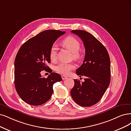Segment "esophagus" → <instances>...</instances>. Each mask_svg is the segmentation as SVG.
I'll list each match as a JSON object with an SVG mask.
<instances>
[{
	"label": "esophagus",
	"mask_w": 131,
	"mask_h": 131,
	"mask_svg": "<svg viewBox=\"0 0 131 131\" xmlns=\"http://www.w3.org/2000/svg\"><path fill=\"white\" fill-rule=\"evenodd\" d=\"M61 77H62V80H65V79H67V77H66L65 75H61Z\"/></svg>",
	"instance_id": "obj_1"
}]
</instances>
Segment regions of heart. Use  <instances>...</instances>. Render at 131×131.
<instances>
[{"instance_id":"heart-1","label":"heart","mask_w":131,"mask_h":131,"mask_svg":"<svg viewBox=\"0 0 131 131\" xmlns=\"http://www.w3.org/2000/svg\"><path fill=\"white\" fill-rule=\"evenodd\" d=\"M62 44L73 53V57L75 59H78L80 56L79 50L80 48V43L77 39L72 36L66 37L62 41ZM57 47L56 43L52 45L50 51V57L52 60H55L57 58ZM74 65L71 63L61 62L55 67V70L57 73L67 75L72 70L74 69Z\"/></svg>"}]
</instances>
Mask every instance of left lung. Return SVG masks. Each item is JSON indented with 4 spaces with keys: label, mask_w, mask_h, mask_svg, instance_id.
Returning <instances> with one entry per match:
<instances>
[{
    "label": "left lung",
    "mask_w": 131,
    "mask_h": 131,
    "mask_svg": "<svg viewBox=\"0 0 131 131\" xmlns=\"http://www.w3.org/2000/svg\"><path fill=\"white\" fill-rule=\"evenodd\" d=\"M83 40L85 56L83 64L76 70L78 75L86 77L84 82L74 79L71 95L75 102L83 107L98 103L108 88L111 79V63L105 47L88 32L71 31Z\"/></svg>",
    "instance_id": "8db88e82"
}]
</instances>
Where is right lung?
<instances>
[{
  "mask_svg": "<svg viewBox=\"0 0 131 131\" xmlns=\"http://www.w3.org/2000/svg\"><path fill=\"white\" fill-rule=\"evenodd\" d=\"M65 31L47 30L26 41L19 48L14 61V85L20 98L27 104L38 106L46 103L53 92V85L62 80L58 73L47 66L51 62L52 45ZM51 73L47 79L40 72Z\"/></svg>",
  "mask_w": 131,
  "mask_h": 131,
  "instance_id": "1",
  "label": "right lung"
}]
</instances>
